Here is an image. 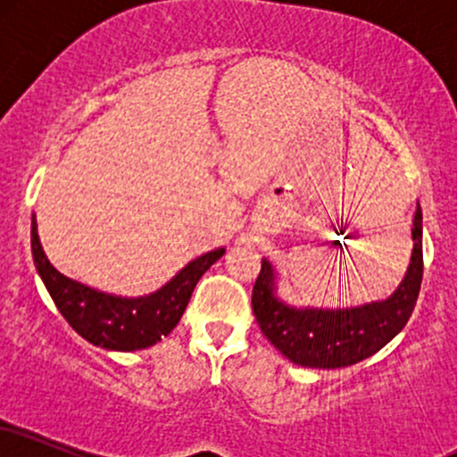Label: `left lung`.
Instances as JSON below:
<instances>
[{
  "label": "left lung",
  "mask_w": 457,
  "mask_h": 457,
  "mask_svg": "<svg viewBox=\"0 0 457 457\" xmlns=\"http://www.w3.org/2000/svg\"><path fill=\"white\" fill-rule=\"evenodd\" d=\"M412 253L406 275L385 301L359 307H301L279 295V275L262 258L253 305L262 333L292 363L313 370H337L376 354L406 327L417 305L423 277V214L417 204L412 219Z\"/></svg>",
  "instance_id": "left-lung-1"
}]
</instances>
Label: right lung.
Returning a JSON list of instances; mask_svg holds the SVG:
<instances>
[{"instance_id":"obj_1","label":"right lung","mask_w":457,"mask_h":457,"mask_svg":"<svg viewBox=\"0 0 457 457\" xmlns=\"http://www.w3.org/2000/svg\"><path fill=\"white\" fill-rule=\"evenodd\" d=\"M223 253L225 246H219L199 255L150 295L120 296L62 275L46 258L36 214L31 217V255L55 307L83 339L118 353L150 348L167 337L180 322L197 281Z\"/></svg>"}]
</instances>
